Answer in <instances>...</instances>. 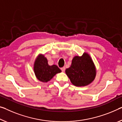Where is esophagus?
<instances>
[{
    "mask_svg": "<svg viewBox=\"0 0 122 122\" xmlns=\"http://www.w3.org/2000/svg\"><path fill=\"white\" fill-rule=\"evenodd\" d=\"M61 71H62L63 72H64V71H65V67H61Z\"/></svg>",
    "mask_w": 122,
    "mask_h": 122,
    "instance_id": "obj_1",
    "label": "esophagus"
}]
</instances>
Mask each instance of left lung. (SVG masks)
<instances>
[{"label":"left lung","instance_id":"left-lung-1","mask_svg":"<svg viewBox=\"0 0 122 122\" xmlns=\"http://www.w3.org/2000/svg\"><path fill=\"white\" fill-rule=\"evenodd\" d=\"M65 73L74 86L82 87L89 85L95 79L96 69L88 54L84 53L82 56H75L72 60L70 67Z\"/></svg>","mask_w":122,"mask_h":122}]
</instances>
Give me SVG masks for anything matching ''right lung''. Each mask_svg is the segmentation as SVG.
I'll list each match as a JSON object with an SVG mask.
<instances>
[{
    "instance_id": "obj_1",
    "label": "right lung",
    "mask_w": 122,
    "mask_h": 122,
    "mask_svg": "<svg viewBox=\"0 0 122 122\" xmlns=\"http://www.w3.org/2000/svg\"><path fill=\"white\" fill-rule=\"evenodd\" d=\"M34 71L37 80L42 82H47L61 71L57 65L50 66L44 55H39L34 64Z\"/></svg>"
}]
</instances>
